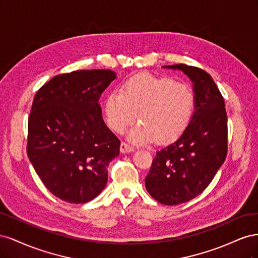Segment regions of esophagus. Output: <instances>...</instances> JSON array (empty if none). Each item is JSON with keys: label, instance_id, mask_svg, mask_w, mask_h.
<instances>
[{"label": "esophagus", "instance_id": "obj_1", "mask_svg": "<svg viewBox=\"0 0 258 258\" xmlns=\"http://www.w3.org/2000/svg\"><path fill=\"white\" fill-rule=\"evenodd\" d=\"M134 151H135V147L134 146H131V145L124 143V142H121V144H120V152L122 154L131 153V152H134Z\"/></svg>", "mask_w": 258, "mask_h": 258}]
</instances>
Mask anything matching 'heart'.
Returning <instances> with one entry per match:
<instances>
[{"label": "heart", "mask_w": 258, "mask_h": 258, "mask_svg": "<svg viewBox=\"0 0 258 258\" xmlns=\"http://www.w3.org/2000/svg\"><path fill=\"white\" fill-rule=\"evenodd\" d=\"M195 97L191 89L169 77L148 73L138 74L124 82L120 92L105 99L104 115L107 126L123 134L137 120L128 139L136 144L173 141L183 134L191 118Z\"/></svg>", "instance_id": "b5f03b06"}]
</instances>
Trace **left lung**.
<instances>
[{"instance_id":"left-lung-1","label":"left lung","mask_w":258,"mask_h":258,"mask_svg":"<svg viewBox=\"0 0 258 258\" xmlns=\"http://www.w3.org/2000/svg\"><path fill=\"white\" fill-rule=\"evenodd\" d=\"M179 70L192 82L195 111L183 134L156 152L145 177L151 196L162 205L175 206L197 197L212 182L227 155V114L225 102L209 73L186 64Z\"/></svg>"}]
</instances>
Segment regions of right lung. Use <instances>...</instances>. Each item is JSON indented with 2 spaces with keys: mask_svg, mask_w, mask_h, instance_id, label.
Segmentation results:
<instances>
[{
  "mask_svg": "<svg viewBox=\"0 0 258 258\" xmlns=\"http://www.w3.org/2000/svg\"><path fill=\"white\" fill-rule=\"evenodd\" d=\"M116 79L111 70H83L52 77L38 89L28 122V157L47 189L70 204L95 199L120 141L98 103Z\"/></svg>",
  "mask_w": 258,
  "mask_h": 258,
  "instance_id": "right-lung-1",
  "label": "right lung"
}]
</instances>
